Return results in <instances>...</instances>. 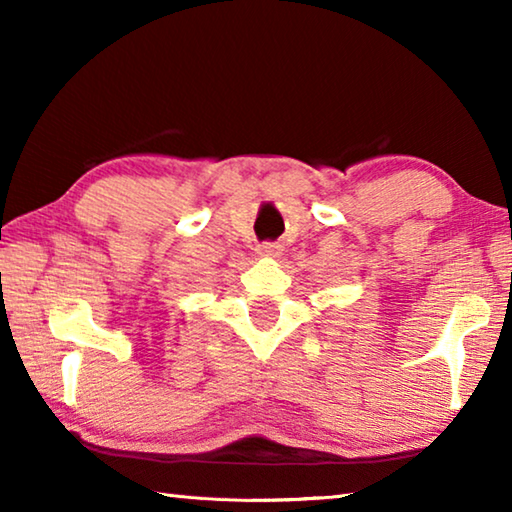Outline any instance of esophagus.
I'll return each mask as SVG.
<instances>
[{
  "mask_svg": "<svg viewBox=\"0 0 512 512\" xmlns=\"http://www.w3.org/2000/svg\"><path fill=\"white\" fill-rule=\"evenodd\" d=\"M280 250H282L280 244H271V241H268V244L257 246V255L259 257H277V255H280Z\"/></svg>",
  "mask_w": 512,
  "mask_h": 512,
  "instance_id": "1",
  "label": "esophagus"
}]
</instances>
